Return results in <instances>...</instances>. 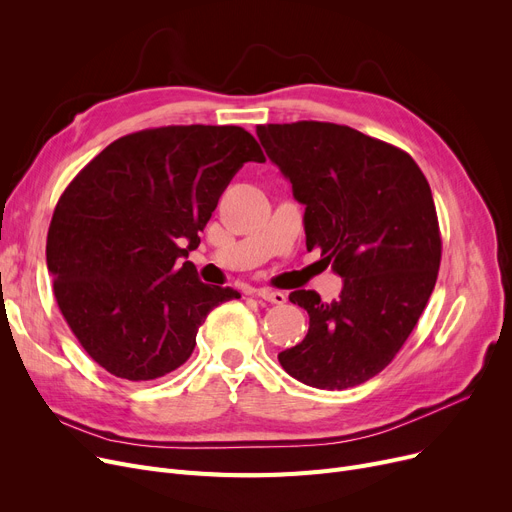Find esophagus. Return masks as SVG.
<instances>
[{
  "label": "esophagus",
  "instance_id": "34e87169",
  "mask_svg": "<svg viewBox=\"0 0 512 512\" xmlns=\"http://www.w3.org/2000/svg\"><path fill=\"white\" fill-rule=\"evenodd\" d=\"M257 297L267 301V303H274V305H284L286 303V292L274 290V288H259Z\"/></svg>",
  "mask_w": 512,
  "mask_h": 512
}]
</instances>
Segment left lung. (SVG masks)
Listing matches in <instances>:
<instances>
[{"mask_svg": "<svg viewBox=\"0 0 512 512\" xmlns=\"http://www.w3.org/2000/svg\"><path fill=\"white\" fill-rule=\"evenodd\" d=\"M257 137L305 205L307 249L344 278L332 303L290 292L309 332L278 361L313 388L359 386L396 357L432 297L442 259L432 188L407 151L351 126L261 124Z\"/></svg>", "mask_w": 512, "mask_h": 512, "instance_id": "8db88e82", "label": "left lung"}]
</instances>
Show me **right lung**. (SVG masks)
<instances>
[{"label":"right lung","instance_id":"right-lung-1","mask_svg":"<svg viewBox=\"0 0 512 512\" xmlns=\"http://www.w3.org/2000/svg\"><path fill=\"white\" fill-rule=\"evenodd\" d=\"M245 161H265L245 128L161 126L107 145L66 186L47 270L66 324L107 373L149 382L178 369L209 311L240 299L182 257Z\"/></svg>","mask_w":512,"mask_h":512}]
</instances>
